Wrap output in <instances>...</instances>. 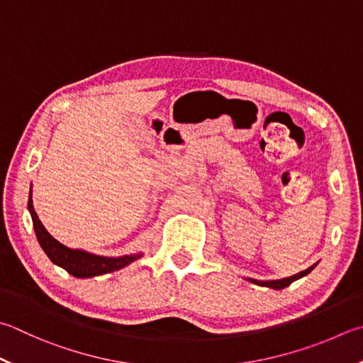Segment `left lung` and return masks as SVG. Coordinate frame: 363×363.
Masks as SVG:
<instances>
[{
  "label": "left lung",
  "mask_w": 363,
  "mask_h": 363,
  "mask_svg": "<svg viewBox=\"0 0 363 363\" xmlns=\"http://www.w3.org/2000/svg\"><path fill=\"white\" fill-rule=\"evenodd\" d=\"M315 267V263L313 267H309L308 269H305V272H301L298 274H294V276H289V278H284V279H276V281H257V279H247L249 282H252V284H257V286H262V287H269V289H276V291H281V289H284L287 286H291L294 281L303 278V276H306L308 273H311L313 269Z\"/></svg>",
  "instance_id": "1"
}]
</instances>
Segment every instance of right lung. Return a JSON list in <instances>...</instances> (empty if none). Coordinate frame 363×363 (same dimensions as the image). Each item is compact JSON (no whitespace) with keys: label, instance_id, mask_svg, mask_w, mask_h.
<instances>
[{"label":"right lung","instance_id":"obj_1","mask_svg":"<svg viewBox=\"0 0 363 363\" xmlns=\"http://www.w3.org/2000/svg\"><path fill=\"white\" fill-rule=\"evenodd\" d=\"M28 209L31 213L36 238L44 252L48 254L52 263H55V265L67 269V272L74 276V278H94V276L117 272V269L127 267L128 263L135 262L136 259H140L141 257V254L123 255V257H101V255L85 252V250L69 249L67 246H63L62 242H58L55 238H52L48 230L44 228L41 220L38 219V214L35 208H33V201H31V190L28 196Z\"/></svg>","mask_w":363,"mask_h":363}]
</instances>
